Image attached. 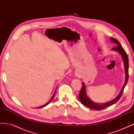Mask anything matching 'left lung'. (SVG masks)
Instances as JSON below:
<instances>
[{
	"label": "left lung",
	"instance_id": "left-lung-1",
	"mask_svg": "<svg viewBox=\"0 0 134 134\" xmlns=\"http://www.w3.org/2000/svg\"><path fill=\"white\" fill-rule=\"evenodd\" d=\"M110 40L111 41L116 43V46L113 47L112 50L117 51V52H119V53L122 56V59L124 60V66H125V72H126V80L122 88L121 89V91L120 92L119 94L116 97V98H115L114 99H113L109 102L107 103H105L103 104H97L96 103H94L93 102L88 98L86 94V87H85V85L84 83H82V88H81V90L79 93V98L80 100L81 103H82L83 104H84L85 106H86L88 108L93 109H96V110H102L103 109L106 108L109 106H112V104L115 103L116 102L118 101L120 98H121V96L122 94V93L124 92V90L126 86V85L127 84L128 79H129V59H128V56L126 54V52H125V50L123 48V47L121 46L120 43L119 42L117 41V40L114 38L111 37Z\"/></svg>",
	"mask_w": 134,
	"mask_h": 134
}]
</instances>
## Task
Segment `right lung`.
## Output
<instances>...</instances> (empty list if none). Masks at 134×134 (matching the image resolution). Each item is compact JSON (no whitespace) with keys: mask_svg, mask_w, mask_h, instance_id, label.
Masks as SVG:
<instances>
[{"mask_svg":"<svg viewBox=\"0 0 134 134\" xmlns=\"http://www.w3.org/2000/svg\"><path fill=\"white\" fill-rule=\"evenodd\" d=\"M56 90H55V93H54V94H53V96H52V97H51V99L49 100H48V102H47L45 104H44V105H43V106H40V107H38V108H42V107H44V106H46V105H47L48 103H49L50 102H51V101L52 100V99H53V98H54V96H55V92H56Z\"/></svg>","mask_w":134,"mask_h":134,"instance_id":"1","label":"right lung"}]
</instances>
